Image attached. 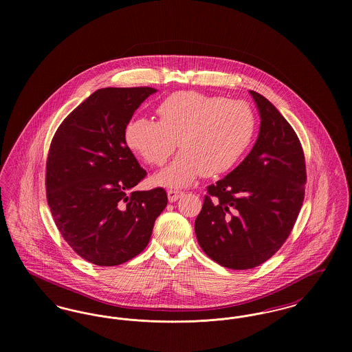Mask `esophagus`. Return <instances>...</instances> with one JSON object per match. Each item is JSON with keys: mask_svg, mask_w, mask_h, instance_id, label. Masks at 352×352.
Wrapping results in <instances>:
<instances>
[{"mask_svg": "<svg viewBox=\"0 0 352 352\" xmlns=\"http://www.w3.org/2000/svg\"><path fill=\"white\" fill-rule=\"evenodd\" d=\"M184 195V194L182 191H177V190H168V201H171V203L181 199Z\"/></svg>", "mask_w": 352, "mask_h": 352, "instance_id": "1", "label": "esophagus"}]
</instances>
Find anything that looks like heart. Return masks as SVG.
<instances>
[{
  "label": "heart",
  "instance_id": "b5f03b06",
  "mask_svg": "<svg viewBox=\"0 0 352 352\" xmlns=\"http://www.w3.org/2000/svg\"><path fill=\"white\" fill-rule=\"evenodd\" d=\"M158 121L134 118L124 131L126 145L148 164L162 165L179 145L182 151L153 177V184L184 188L201 173L228 171L251 146L257 121L245 101L181 91L157 107Z\"/></svg>",
  "mask_w": 352,
  "mask_h": 352
}]
</instances>
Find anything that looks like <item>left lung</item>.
<instances>
[{
    "label": "left lung",
    "mask_w": 352,
    "mask_h": 352,
    "mask_svg": "<svg viewBox=\"0 0 352 352\" xmlns=\"http://www.w3.org/2000/svg\"><path fill=\"white\" fill-rule=\"evenodd\" d=\"M260 116L244 161L207 187L195 234L203 252L226 268L252 269L278 251L301 210L306 166L301 142L278 109L250 91Z\"/></svg>",
    "instance_id": "8db88e82"
}]
</instances>
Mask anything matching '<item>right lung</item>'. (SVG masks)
Listing matches in <instances>:
<instances>
[{
    "label": "right lung",
    "instance_id": "obj_1",
    "mask_svg": "<svg viewBox=\"0 0 352 352\" xmlns=\"http://www.w3.org/2000/svg\"><path fill=\"white\" fill-rule=\"evenodd\" d=\"M157 89L101 88L76 107L51 141L46 191L52 218L84 260L113 267L145 250L155 219L168 204L161 187L133 191L146 171L124 131Z\"/></svg>",
    "mask_w": 352,
    "mask_h": 352
}]
</instances>
